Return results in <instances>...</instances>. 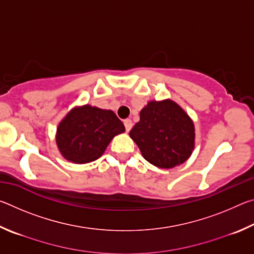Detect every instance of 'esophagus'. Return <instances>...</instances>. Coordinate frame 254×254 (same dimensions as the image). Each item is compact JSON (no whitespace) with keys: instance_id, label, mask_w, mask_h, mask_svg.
<instances>
[{"instance_id":"esophagus-1","label":"esophagus","mask_w":254,"mask_h":254,"mask_svg":"<svg viewBox=\"0 0 254 254\" xmlns=\"http://www.w3.org/2000/svg\"><path fill=\"white\" fill-rule=\"evenodd\" d=\"M124 127H126V130L128 132L132 128V126H133V123H132V121L130 119H127V120H124Z\"/></svg>"}]
</instances>
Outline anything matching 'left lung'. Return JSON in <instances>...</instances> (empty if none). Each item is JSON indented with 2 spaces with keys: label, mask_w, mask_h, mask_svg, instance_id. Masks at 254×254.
I'll return each mask as SVG.
<instances>
[{
  "label": "left lung",
  "mask_w": 254,
  "mask_h": 254,
  "mask_svg": "<svg viewBox=\"0 0 254 254\" xmlns=\"http://www.w3.org/2000/svg\"><path fill=\"white\" fill-rule=\"evenodd\" d=\"M128 134L145 160L158 168L180 166L195 149L194 121L170 98L148 102Z\"/></svg>",
  "instance_id": "obj_1"
}]
</instances>
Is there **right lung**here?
Listing matches in <instances>:
<instances>
[{"label":"right lung","instance_id":"add662e5","mask_svg":"<svg viewBox=\"0 0 254 254\" xmlns=\"http://www.w3.org/2000/svg\"><path fill=\"white\" fill-rule=\"evenodd\" d=\"M124 131L113 111L85 104L71 109L59 122L56 143L66 160L84 165L102 157L112 139Z\"/></svg>","mask_w":254,"mask_h":254}]
</instances>
